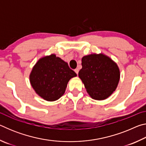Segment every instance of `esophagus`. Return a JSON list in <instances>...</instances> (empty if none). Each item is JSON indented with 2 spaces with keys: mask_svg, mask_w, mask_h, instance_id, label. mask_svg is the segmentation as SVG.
Here are the masks:
<instances>
[{
  "mask_svg": "<svg viewBox=\"0 0 146 146\" xmlns=\"http://www.w3.org/2000/svg\"><path fill=\"white\" fill-rule=\"evenodd\" d=\"M78 71H79V70H78V68H77V69H75V72L76 73V75H78Z\"/></svg>",
  "mask_w": 146,
  "mask_h": 146,
  "instance_id": "1",
  "label": "esophagus"
}]
</instances>
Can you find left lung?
<instances>
[{
  "instance_id": "left-lung-1",
  "label": "left lung",
  "mask_w": 146,
  "mask_h": 146,
  "mask_svg": "<svg viewBox=\"0 0 146 146\" xmlns=\"http://www.w3.org/2000/svg\"><path fill=\"white\" fill-rule=\"evenodd\" d=\"M82 66L78 76L90 97L103 100L110 97L120 80L117 64L102 53H92L83 56Z\"/></svg>"
}]
</instances>
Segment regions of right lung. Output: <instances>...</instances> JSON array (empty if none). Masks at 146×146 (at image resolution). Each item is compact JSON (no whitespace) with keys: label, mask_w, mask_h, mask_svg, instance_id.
Masks as SVG:
<instances>
[{"label":"right lung","mask_w":146,"mask_h":146,"mask_svg":"<svg viewBox=\"0 0 146 146\" xmlns=\"http://www.w3.org/2000/svg\"><path fill=\"white\" fill-rule=\"evenodd\" d=\"M75 76L68 64L52 53L38 59L29 74V82L39 97L53 102L64 95L68 82Z\"/></svg>","instance_id":"right-lung-1"}]
</instances>
